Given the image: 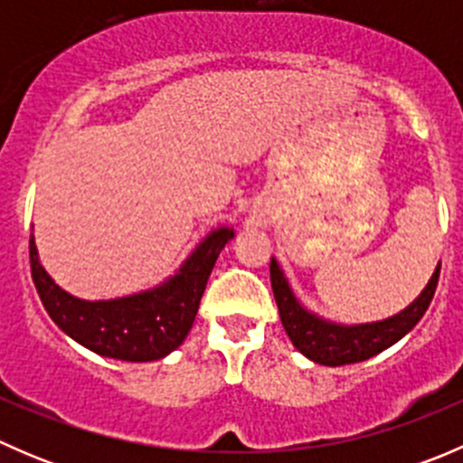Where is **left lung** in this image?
<instances>
[{"label": "left lung", "instance_id": "left-lung-1", "mask_svg": "<svg viewBox=\"0 0 463 463\" xmlns=\"http://www.w3.org/2000/svg\"><path fill=\"white\" fill-rule=\"evenodd\" d=\"M439 270L432 273L430 282L423 288L421 296L412 302L405 311L399 316L383 322H372V325H358V326H343L334 325V322L320 320L318 316L309 314L302 309L300 302L293 298L291 288H288L284 273L279 270L278 261L270 260V287H273L275 302H278L279 320H282L284 331L288 334L291 343L296 345L298 352L305 354L314 363L329 367L349 365V363H361L367 358L376 356L378 352L394 345L396 340L403 338L430 307L434 291H437Z\"/></svg>", "mask_w": 463, "mask_h": 463}]
</instances>
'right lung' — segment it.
<instances>
[{
    "instance_id": "right-lung-1",
    "label": "right lung",
    "mask_w": 463,
    "mask_h": 463,
    "mask_svg": "<svg viewBox=\"0 0 463 463\" xmlns=\"http://www.w3.org/2000/svg\"><path fill=\"white\" fill-rule=\"evenodd\" d=\"M228 240H232L228 228L210 232L170 282L141 296L107 302H85L64 293L42 269L31 240L33 284L51 320L87 349L120 361H156L175 352L188 335L205 282Z\"/></svg>"
}]
</instances>
